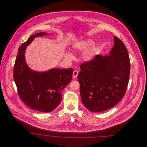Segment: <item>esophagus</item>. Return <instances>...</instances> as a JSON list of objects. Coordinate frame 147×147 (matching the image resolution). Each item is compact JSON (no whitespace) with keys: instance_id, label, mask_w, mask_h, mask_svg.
I'll return each instance as SVG.
<instances>
[{"instance_id":"34e87169","label":"esophagus","mask_w":147,"mask_h":147,"mask_svg":"<svg viewBox=\"0 0 147 147\" xmlns=\"http://www.w3.org/2000/svg\"><path fill=\"white\" fill-rule=\"evenodd\" d=\"M78 71L77 70H74L73 71V76L74 78H76V77L78 76Z\"/></svg>"}]
</instances>
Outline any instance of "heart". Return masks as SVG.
Instances as JSON below:
<instances>
[{
  "label": "heart",
  "instance_id": "b5f03b06",
  "mask_svg": "<svg viewBox=\"0 0 147 147\" xmlns=\"http://www.w3.org/2000/svg\"><path fill=\"white\" fill-rule=\"evenodd\" d=\"M94 44V41L90 39H85L76 43L74 46V49L77 52H84ZM97 49L95 46L92 47L90 49L86 51L83 56V58L86 62H91L94 59ZM65 57L67 59H71L73 58V55L70 52H67Z\"/></svg>",
  "mask_w": 147,
  "mask_h": 147
}]
</instances>
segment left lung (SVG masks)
Here are the masks:
<instances>
[{
    "mask_svg": "<svg viewBox=\"0 0 147 147\" xmlns=\"http://www.w3.org/2000/svg\"><path fill=\"white\" fill-rule=\"evenodd\" d=\"M114 37L109 56H95L80 65L78 76L83 105L92 112H102L117 105L126 93L130 60L123 42Z\"/></svg>",
    "mask_w": 147,
    "mask_h": 147,
    "instance_id": "obj_1",
    "label": "left lung"
}]
</instances>
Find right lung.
I'll list each match as a JSON object with an SVG mask.
<instances>
[{
	"label": "right lung",
	"mask_w": 147,
	"mask_h": 147,
	"mask_svg": "<svg viewBox=\"0 0 147 147\" xmlns=\"http://www.w3.org/2000/svg\"><path fill=\"white\" fill-rule=\"evenodd\" d=\"M47 35L40 32L31 35L19 49L14 65L13 77L21 101L31 109L49 112L54 110L62 100V91L72 79L73 70L53 68L45 72L31 70L25 62L26 47L35 37Z\"/></svg>",
	"instance_id": "obj_1"
}]
</instances>
